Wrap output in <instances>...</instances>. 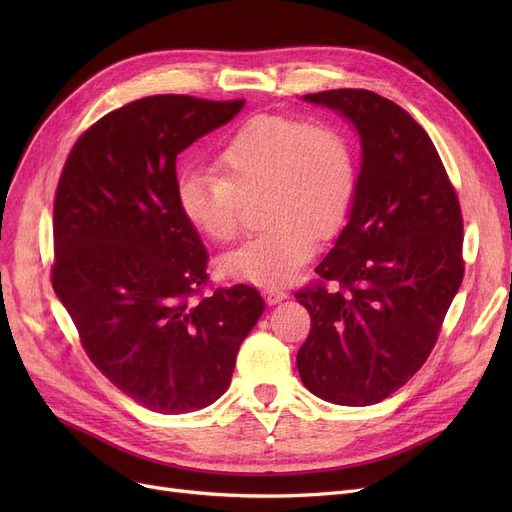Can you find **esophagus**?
I'll use <instances>...</instances> for the list:
<instances>
[{
	"label": "esophagus",
	"mask_w": 512,
	"mask_h": 512,
	"mask_svg": "<svg viewBox=\"0 0 512 512\" xmlns=\"http://www.w3.org/2000/svg\"><path fill=\"white\" fill-rule=\"evenodd\" d=\"M263 297L267 299V303H270V305H276V303L288 299V292L284 288H278V286H265Z\"/></svg>",
	"instance_id": "34e87169"
}]
</instances>
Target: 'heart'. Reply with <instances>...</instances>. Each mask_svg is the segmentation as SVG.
Returning <instances> with one entry per match:
<instances>
[{
  "mask_svg": "<svg viewBox=\"0 0 512 512\" xmlns=\"http://www.w3.org/2000/svg\"><path fill=\"white\" fill-rule=\"evenodd\" d=\"M215 174L184 170L176 201L184 220L213 245L240 230V201L261 193L255 238L222 259V270L259 286L297 276L317 240L344 226L357 193V157L346 134L328 122L257 114L215 155Z\"/></svg>",
  "mask_w": 512,
  "mask_h": 512,
  "instance_id": "heart-1",
  "label": "heart"
}]
</instances>
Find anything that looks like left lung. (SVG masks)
<instances>
[{
	"label": "left lung",
	"mask_w": 512,
	"mask_h": 512,
	"mask_svg": "<svg viewBox=\"0 0 512 512\" xmlns=\"http://www.w3.org/2000/svg\"><path fill=\"white\" fill-rule=\"evenodd\" d=\"M305 99L357 126L363 164L351 220L317 280L294 292L311 315L297 367L315 396L367 407L434 351L465 274L461 203L432 139L400 105L367 89Z\"/></svg>",
	"instance_id": "1"
}]
</instances>
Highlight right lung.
<instances>
[{
  "instance_id": "right-lung-1",
  "label": "right lung",
  "mask_w": 512,
  "mask_h": 512,
  "mask_svg": "<svg viewBox=\"0 0 512 512\" xmlns=\"http://www.w3.org/2000/svg\"><path fill=\"white\" fill-rule=\"evenodd\" d=\"M242 105L130 101L80 134L53 199V290L93 365L155 413L218 400L263 313L255 286L203 292L209 255L176 201V155Z\"/></svg>"
}]
</instances>
